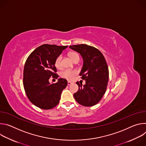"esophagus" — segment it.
I'll use <instances>...</instances> for the list:
<instances>
[{
	"label": "esophagus",
	"mask_w": 146,
	"mask_h": 146,
	"mask_svg": "<svg viewBox=\"0 0 146 146\" xmlns=\"http://www.w3.org/2000/svg\"><path fill=\"white\" fill-rule=\"evenodd\" d=\"M71 84H72V82H70V81H68V86H70Z\"/></svg>",
	"instance_id": "1"
}]
</instances>
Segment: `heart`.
Masks as SVG:
<instances>
[{
  "label": "heart",
  "instance_id": "b5f03b06",
  "mask_svg": "<svg viewBox=\"0 0 146 146\" xmlns=\"http://www.w3.org/2000/svg\"><path fill=\"white\" fill-rule=\"evenodd\" d=\"M69 55L73 61L76 60L77 59H80L79 55L76 52H71L69 54ZM62 55H59L56 58L55 60L54 65L58 69H59L62 67ZM77 74V71L76 70L66 69L61 72L60 76L62 78L70 81L74 78V76Z\"/></svg>",
  "mask_w": 146,
  "mask_h": 146
}]
</instances>
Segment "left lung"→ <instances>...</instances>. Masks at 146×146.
<instances>
[{
	"label": "left lung",
	"instance_id": "obj_1",
	"mask_svg": "<svg viewBox=\"0 0 146 146\" xmlns=\"http://www.w3.org/2000/svg\"><path fill=\"white\" fill-rule=\"evenodd\" d=\"M71 49L82 56L84 64L80 73L84 86L79 84L78 91L74 94L75 100L83 106H92L97 104L105 94L109 80V68L106 59L96 48L87 44L70 46Z\"/></svg>",
	"mask_w": 146,
	"mask_h": 146
}]
</instances>
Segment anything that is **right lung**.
<instances>
[{
  "label": "right lung",
  "instance_id": "1",
  "mask_svg": "<svg viewBox=\"0 0 146 146\" xmlns=\"http://www.w3.org/2000/svg\"><path fill=\"white\" fill-rule=\"evenodd\" d=\"M68 46L43 44L36 48L28 57L24 68L23 85L29 100L37 108L49 110L59 102L60 95L68 85L65 78L50 84L51 77L57 79L56 58Z\"/></svg>",
  "mask_w": 146,
  "mask_h": 146
}]
</instances>
